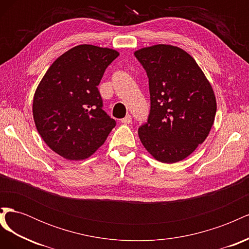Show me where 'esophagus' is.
I'll return each instance as SVG.
<instances>
[{
  "label": "esophagus",
  "mask_w": 249,
  "mask_h": 249,
  "mask_svg": "<svg viewBox=\"0 0 249 249\" xmlns=\"http://www.w3.org/2000/svg\"><path fill=\"white\" fill-rule=\"evenodd\" d=\"M122 123L124 124H129L132 123V116L131 115H126L124 118L122 119Z\"/></svg>",
  "instance_id": "1"
}]
</instances>
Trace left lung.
<instances>
[{"label":"left lung","mask_w":249,"mask_h":249,"mask_svg":"<svg viewBox=\"0 0 249 249\" xmlns=\"http://www.w3.org/2000/svg\"><path fill=\"white\" fill-rule=\"evenodd\" d=\"M148 78L150 110L138 130L143 146L156 160H184L206 140L216 114L210 82L184 50L156 44L134 53Z\"/></svg>","instance_id":"8db88e82"}]
</instances>
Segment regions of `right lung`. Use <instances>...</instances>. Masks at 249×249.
I'll list each match as a JSON object with an SVG mask.
<instances>
[{"label": "right lung", "instance_id": "right-lung-1", "mask_svg": "<svg viewBox=\"0 0 249 249\" xmlns=\"http://www.w3.org/2000/svg\"><path fill=\"white\" fill-rule=\"evenodd\" d=\"M115 50L80 44L57 58L33 99L36 129L67 160L87 159L106 141L116 122L103 108L100 82Z\"/></svg>", "mask_w": 249, "mask_h": 249}]
</instances>
